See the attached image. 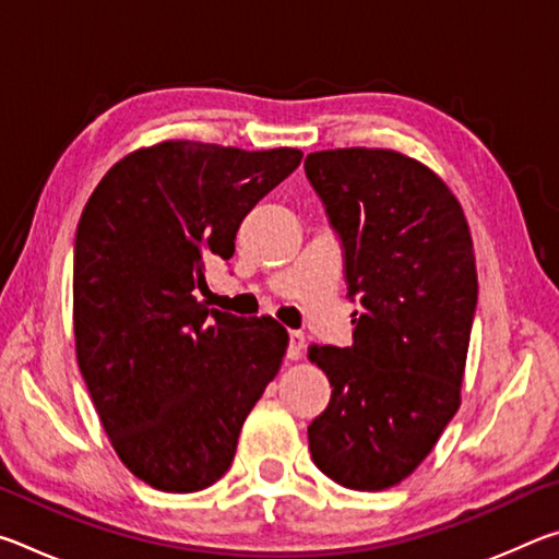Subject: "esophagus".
<instances>
[{"label": "esophagus", "mask_w": 559, "mask_h": 559, "mask_svg": "<svg viewBox=\"0 0 559 559\" xmlns=\"http://www.w3.org/2000/svg\"><path fill=\"white\" fill-rule=\"evenodd\" d=\"M302 349H306V337H302V333H296V330H293L290 345H288V359H300Z\"/></svg>", "instance_id": "esophagus-1"}]
</instances>
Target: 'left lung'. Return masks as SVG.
<instances>
[{
    "label": "left lung",
    "instance_id": "obj_1",
    "mask_svg": "<svg viewBox=\"0 0 559 559\" xmlns=\"http://www.w3.org/2000/svg\"><path fill=\"white\" fill-rule=\"evenodd\" d=\"M306 175L362 306L353 345L308 347L333 386L308 427L310 456L340 486L384 490L412 476L461 406L478 300L468 222L449 185L396 150H320Z\"/></svg>",
    "mask_w": 559,
    "mask_h": 559
}]
</instances>
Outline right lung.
Returning <instances> with one entry per match:
<instances>
[{"mask_svg":"<svg viewBox=\"0 0 559 559\" xmlns=\"http://www.w3.org/2000/svg\"><path fill=\"white\" fill-rule=\"evenodd\" d=\"M300 157L165 140L112 165L81 214L75 357L118 459L165 493H194L229 471L246 416L281 370L286 328L222 313L197 290Z\"/></svg>","mask_w":559,"mask_h":559,"instance_id":"add662e5","label":"right lung"}]
</instances>
